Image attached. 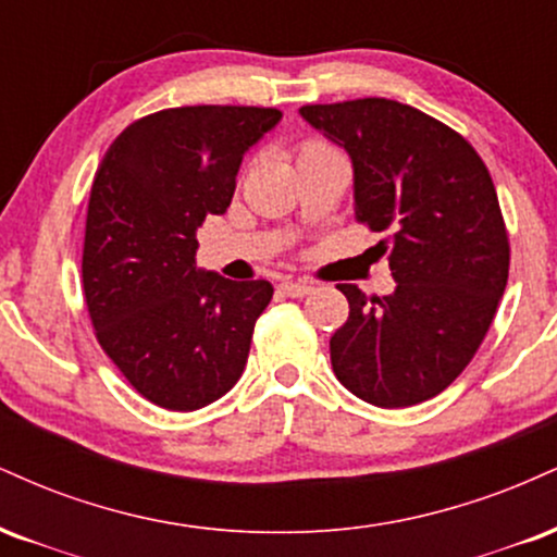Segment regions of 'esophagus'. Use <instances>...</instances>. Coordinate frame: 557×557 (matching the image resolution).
Listing matches in <instances>:
<instances>
[{"label": "esophagus", "instance_id": "obj_1", "mask_svg": "<svg viewBox=\"0 0 557 557\" xmlns=\"http://www.w3.org/2000/svg\"><path fill=\"white\" fill-rule=\"evenodd\" d=\"M278 292L286 294V297H307L312 286L302 284V281H284V284H278Z\"/></svg>", "mask_w": 557, "mask_h": 557}]
</instances>
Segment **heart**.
Here are the masks:
<instances>
[{
    "label": "heart",
    "instance_id": "1",
    "mask_svg": "<svg viewBox=\"0 0 557 557\" xmlns=\"http://www.w3.org/2000/svg\"><path fill=\"white\" fill-rule=\"evenodd\" d=\"M331 146L325 140H315V137H312V140H302L297 146V161H302V159H307V156H312V153H320V150H329Z\"/></svg>",
    "mask_w": 557,
    "mask_h": 557
}]
</instances>
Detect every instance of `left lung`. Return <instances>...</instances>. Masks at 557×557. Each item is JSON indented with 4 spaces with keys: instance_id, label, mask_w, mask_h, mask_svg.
Returning <instances> with one entry per match:
<instances>
[{
    "instance_id": "1",
    "label": "left lung",
    "mask_w": 557,
    "mask_h": 557,
    "mask_svg": "<svg viewBox=\"0 0 557 557\" xmlns=\"http://www.w3.org/2000/svg\"><path fill=\"white\" fill-rule=\"evenodd\" d=\"M299 114L355 163V219L388 232L396 289L342 284L349 318L331 336L344 388L401 409L446 391L485 342L506 292L511 245L485 161L435 116L391 101L307 103Z\"/></svg>"
}]
</instances>
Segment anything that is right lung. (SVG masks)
<instances>
[{
	"label": "right lung",
	"mask_w": 557,
	"mask_h": 557,
	"mask_svg": "<svg viewBox=\"0 0 557 557\" xmlns=\"http://www.w3.org/2000/svg\"><path fill=\"white\" fill-rule=\"evenodd\" d=\"M281 120L263 107H180L124 127L98 163L83 242L94 333L150 404L195 411L245 370L265 278L195 268V232L232 202L245 150Z\"/></svg>",
	"instance_id": "right-lung-1"
}]
</instances>
